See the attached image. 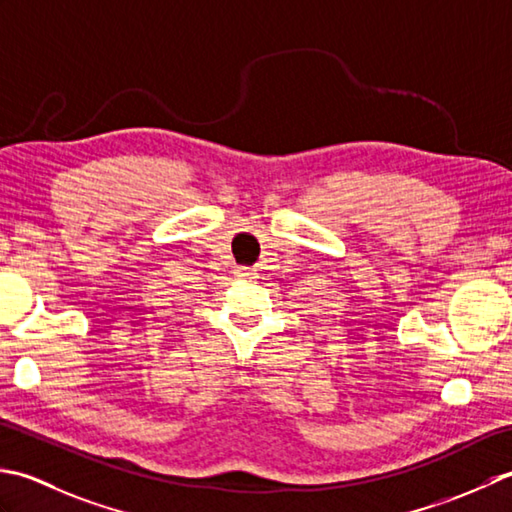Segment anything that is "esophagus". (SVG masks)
Masks as SVG:
<instances>
[{"label":"esophagus","mask_w":512,"mask_h":512,"mask_svg":"<svg viewBox=\"0 0 512 512\" xmlns=\"http://www.w3.org/2000/svg\"><path fill=\"white\" fill-rule=\"evenodd\" d=\"M258 271L254 267H236V276L238 278H256Z\"/></svg>","instance_id":"34e87169"}]
</instances>
